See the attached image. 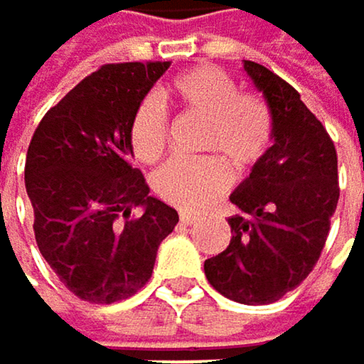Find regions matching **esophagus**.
I'll return each instance as SVG.
<instances>
[{"mask_svg": "<svg viewBox=\"0 0 364 364\" xmlns=\"http://www.w3.org/2000/svg\"><path fill=\"white\" fill-rule=\"evenodd\" d=\"M178 220H181V224H186V226H194V224L198 222V218H196V215H192V213H186V211H181Z\"/></svg>", "mask_w": 364, "mask_h": 364, "instance_id": "1", "label": "esophagus"}]
</instances>
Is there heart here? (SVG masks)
Listing matches in <instances>:
<instances>
[{
	"instance_id": "b5f03b06",
	"label": "heart",
	"mask_w": 364,
	"mask_h": 364,
	"mask_svg": "<svg viewBox=\"0 0 364 364\" xmlns=\"http://www.w3.org/2000/svg\"><path fill=\"white\" fill-rule=\"evenodd\" d=\"M159 100L207 121L203 151L218 155L237 172L256 164L271 142L273 121L267 104L258 95L241 93L237 80L218 68H194L176 76L159 91ZM129 144L142 164H153L164 155L166 114L155 97L142 100L134 110ZM219 160L172 159L153 176V190L178 209L203 211L230 183L228 170Z\"/></svg>"
}]
</instances>
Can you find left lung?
Masks as SVG:
<instances>
[{
    "label": "left lung",
    "mask_w": 364,
    "mask_h": 364,
    "mask_svg": "<svg viewBox=\"0 0 364 364\" xmlns=\"http://www.w3.org/2000/svg\"><path fill=\"white\" fill-rule=\"evenodd\" d=\"M264 95L273 144L230 194V245L205 260L209 284L230 301L269 305L316 267L339 200L337 151L299 91L269 68L243 61Z\"/></svg>",
    "instance_id": "left-lung-1"
}]
</instances>
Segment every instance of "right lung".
Instances as JSON below:
<instances>
[{"label":"right lung","mask_w":364,"mask_h":364,"mask_svg":"<svg viewBox=\"0 0 364 364\" xmlns=\"http://www.w3.org/2000/svg\"><path fill=\"white\" fill-rule=\"evenodd\" d=\"M168 61L108 63L53 106L27 149L25 188L42 258L78 299L110 305L151 277L178 213L132 168V114ZM138 206L141 215L131 218Z\"/></svg>","instance_id":"1"}]
</instances>
